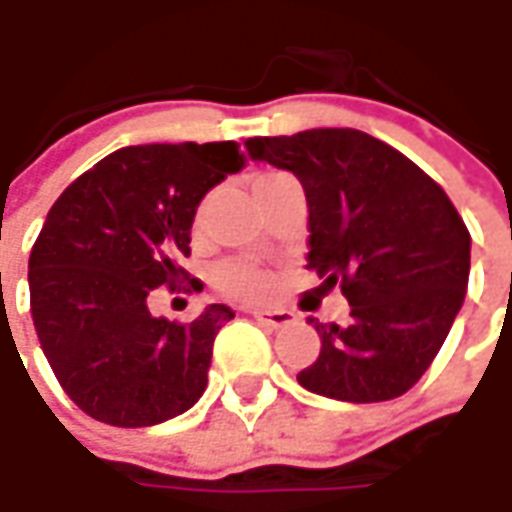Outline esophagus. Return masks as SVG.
<instances>
[{"label": "esophagus", "instance_id": "34e87169", "mask_svg": "<svg viewBox=\"0 0 512 512\" xmlns=\"http://www.w3.org/2000/svg\"><path fill=\"white\" fill-rule=\"evenodd\" d=\"M253 319L259 325L267 327H285L290 322H296V313L293 310H285V307H276V310H253Z\"/></svg>", "mask_w": 512, "mask_h": 512}]
</instances>
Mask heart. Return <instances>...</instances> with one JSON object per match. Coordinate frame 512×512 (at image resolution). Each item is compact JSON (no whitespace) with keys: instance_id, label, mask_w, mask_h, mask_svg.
Segmentation results:
<instances>
[{"instance_id":"obj_1","label":"heart","mask_w":512,"mask_h":512,"mask_svg":"<svg viewBox=\"0 0 512 512\" xmlns=\"http://www.w3.org/2000/svg\"><path fill=\"white\" fill-rule=\"evenodd\" d=\"M213 279H216V285H219L222 293L233 296V299H245V302L267 299L276 290V276L267 267L256 265L250 259H230V262H222V265L216 267V276Z\"/></svg>"}]
</instances>
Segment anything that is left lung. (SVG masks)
Wrapping results in <instances>:
<instances>
[{
  "mask_svg": "<svg viewBox=\"0 0 512 512\" xmlns=\"http://www.w3.org/2000/svg\"><path fill=\"white\" fill-rule=\"evenodd\" d=\"M253 162L296 173L307 196V270L339 285L347 325H319L296 379L339 402H387L424 376L467 293L470 233L439 182L353 128L253 136Z\"/></svg>",
  "mask_w": 512,
  "mask_h": 512,
  "instance_id": "1",
  "label": "left lung"
}]
</instances>
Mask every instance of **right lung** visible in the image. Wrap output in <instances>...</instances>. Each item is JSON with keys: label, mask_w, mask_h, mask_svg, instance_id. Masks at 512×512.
<instances>
[{"label": "right lung", "mask_w": 512, "mask_h": 512, "mask_svg": "<svg viewBox=\"0 0 512 512\" xmlns=\"http://www.w3.org/2000/svg\"><path fill=\"white\" fill-rule=\"evenodd\" d=\"M242 165L236 142L122 148L50 207L30 250V316L50 370L90 419L150 427L205 393L213 339L233 310L207 305L193 322H168L150 316L148 299L156 287L190 290L182 259L196 207Z\"/></svg>", "instance_id": "obj_1"}]
</instances>
